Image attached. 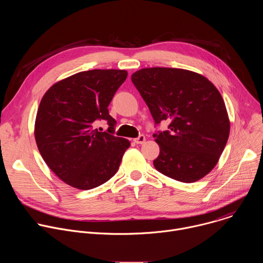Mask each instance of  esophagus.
Segmentation results:
<instances>
[{
	"mask_svg": "<svg viewBox=\"0 0 263 263\" xmlns=\"http://www.w3.org/2000/svg\"><path fill=\"white\" fill-rule=\"evenodd\" d=\"M133 141L137 144H142L145 141V137H144V135H139L137 138H134Z\"/></svg>",
	"mask_w": 263,
	"mask_h": 263,
	"instance_id": "34e87169",
	"label": "esophagus"
}]
</instances>
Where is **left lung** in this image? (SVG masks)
Here are the masks:
<instances>
[{"label": "left lung", "mask_w": 263, "mask_h": 263, "mask_svg": "<svg viewBox=\"0 0 263 263\" xmlns=\"http://www.w3.org/2000/svg\"><path fill=\"white\" fill-rule=\"evenodd\" d=\"M131 80L155 125L170 123L168 130L153 134L160 147L155 168L184 183L211 172L230 132L226 106L216 87L202 74L182 68H142Z\"/></svg>", "instance_id": "8db88e82"}]
</instances>
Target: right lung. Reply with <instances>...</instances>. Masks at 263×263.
<instances>
[{
	"mask_svg": "<svg viewBox=\"0 0 263 263\" xmlns=\"http://www.w3.org/2000/svg\"><path fill=\"white\" fill-rule=\"evenodd\" d=\"M128 76L121 69L81 71L54 84L43 97L35 140L48 166L78 190L98 187L118 172L129 140L115 136L117 121L108 106ZM104 119L109 126L93 128Z\"/></svg>",
	"mask_w": 263,
	"mask_h": 263,
	"instance_id": "1",
	"label": "right lung"
}]
</instances>
